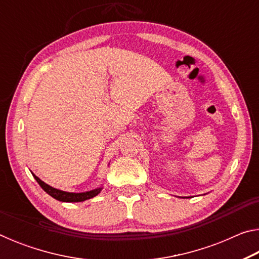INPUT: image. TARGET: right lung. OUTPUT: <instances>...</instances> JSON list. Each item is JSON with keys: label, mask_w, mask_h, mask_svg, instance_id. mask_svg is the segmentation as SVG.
<instances>
[{"label": "right lung", "mask_w": 259, "mask_h": 259, "mask_svg": "<svg viewBox=\"0 0 259 259\" xmlns=\"http://www.w3.org/2000/svg\"><path fill=\"white\" fill-rule=\"evenodd\" d=\"M33 176L35 178V181L38 183L45 192H47L48 194L51 195L52 198L58 200V201H63V202H82V201H85L88 199L94 198V196L98 195L102 188H97V190L94 191H89V192H84V193H69V192H64L60 190H57V188L51 187L50 185H48L45 182H42L40 178L35 176L33 174Z\"/></svg>", "instance_id": "right-lung-1"}]
</instances>
